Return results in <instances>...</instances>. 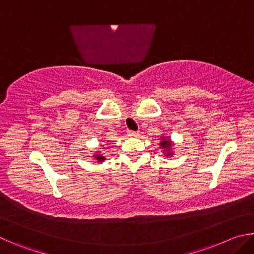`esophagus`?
Instances as JSON below:
<instances>
[{
    "instance_id": "obj_1",
    "label": "esophagus",
    "mask_w": 254,
    "mask_h": 254,
    "mask_svg": "<svg viewBox=\"0 0 254 254\" xmlns=\"http://www.w3.org/2000/svg\"><path fill=\"white\" fill-rule=\"evenodd\" d=\"M127 135L128 136H137V135H139L140 134V133L139 132H136V131H131V130H127Z\"/></svg>"
}]
</instances>
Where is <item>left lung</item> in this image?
I'll return each mask as SVG.
<instances>
[{
	"label": "left lung",
	"instance_id": "obj_1",
	"mask_svg": "<svg viewBox=\"0 0 254 254\" xmlns=\"http://www.w3.org/2000/svg\"><path fill=\"white\" fill-rule=\"evenodd\" d=\"M161 139H162V141L160 142L161 148L166 150L167 156H171V154H173L170 152V148H171V145H173L171 144V141L169 139H166V137H161Z\"/></svg>",
	"mask_w": 254,
	"mask_h": 254
}]
</instances>
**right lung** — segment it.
Wrapping results in <instances>:
<instances>
[{"mask_svg": "<svg viewBox=\"0 0 254 254\" xmlns=\"http://www.w3.org/2000/svg\"><path fill=\"white\" fill-rule=\"evenodd\" d=\"M94 158L96 159V160H98V162H102L103 160H105V158L103 157V156H101V154H95V156H94Z\"/></svg>", "mask_w": 254, "mask_h": 254, "instance_id": "obj_1", "label": "right lung"}]
</instances>
